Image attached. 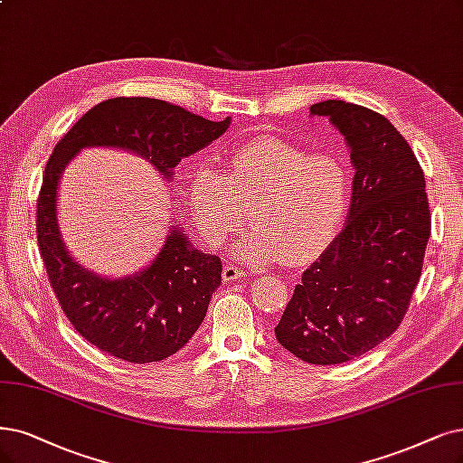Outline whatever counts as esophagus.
Listing matches in <instances>:
<instances>
[{
	"label": "esophagus",
	"mask_w": 463,
	"mask_h": 463,
	"mask_svg": "<svg viewBox=\"0 0 463 463\" xmlns=\"http://www.w3.org/2000/svg\"><path fill=\"white\" fill-rule=\"evenodd\" d=\"M246 272L241 267H234V265H225L222 267V280L227 282H234L238 279H244Z\"/></svg>",
	"instance_id": "obj_1"
}]
</instances>
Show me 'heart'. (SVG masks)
<instances>
[{
    "label": "heart",
    "instance_id": "b5f03b06",
    "mask_svg": "<svg viewBox=\"0 0 463 463\" xmlns=\"http://www.w3.org/2000/svg\"><path fill=\"white\" fill-rule=\"evenodd\" d=\"M191 205L203 241L219 246L246 225L238 255L261 263L280 258L301 265L318 255L335 236L349 205L345 162L313 156L280 139H253L236 146L225 175L200 167L191 183Z\"/></svg>",
    "mask_w": 463,
    "mask_h": 463
}]
</instances>
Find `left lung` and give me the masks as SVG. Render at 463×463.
<instances>
[{"label":"left lung","instance_id":"8db88e82","mask_svg":"<svg viewBox=\"0 0 463 463\" xmlns=\"http://www.w3.org/2000/svg\"><path fill=\"white\" fill-rule=\"evenodd\" d=\"M354 167L347 222L301 275L275 328L279 344L311 364H341L399 328L421 277L431 232L425 177L387 118L345 100H324Z\"/></svg>","mask_w":463,"mask_h":463}]
</instances>
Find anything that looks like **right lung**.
<instances>
[{"label":"right lung","mask_w":463,"mask_h":463,"mask_svg":"<svg viewBox=\"0 0 463 463\" xmlns=\"http://www.w3.org/2000/svg\"><path fill=\"white\" fill-rule=\"evenodd\" d=\"M231 118L212 122L167 100L116 97L85 112L47 160L38 196V244L51 288L74 330L122 361L146 364L177 353L202 324L221 284V260L196 250L181 227L139 275L102 279L68 253L57 221L64 165L85 146L139 154L169 179L174 167L227 131Z\"/></svg>","instance_id":"1"}]
</instances>
